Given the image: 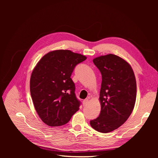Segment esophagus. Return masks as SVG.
<instances>
[{"label": "esophagus", "instance_id": "obj_1", "mask_svg": "<svg viewBox=\"0 0 158 158\" xmlns=\"http://www.w3.org/2000/svg\"><path fill=\"white\" fill-rule=\"evenodd\" d=\"M88 103V98H86L85 99V100L82 101V104H83V106H86L87 105Z\"/></svg>", "mask_w": 158, "mask_h": 158}]
</instances>
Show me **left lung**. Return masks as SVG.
<instances>
[{
	"label": "left lung",
	"mask_w": 158,
	"mask_h": 158,
	"mask_svg": "<svg viewBox=\"0 0 158 158\" xmlns=\"http://www.w3.org/2000/svg\"><path fill=\"white\" fill-rule=\"evenodd\" d=\"M94 63L102 75L98 117L90 121L95 130L107 133L121 126L134 109L136 82L131 65L114 54L97 57Z\"/></svg>",
	"instance_id": "left-lung-1"
}]
</instances>
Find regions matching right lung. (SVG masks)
<instances>
[{
    "mask_svg": "<svg viewBox=\"0 0 158 158\" xmlns=\"http://www.w3.org/2000/svg\"><path fill=\"white\" fill-rule=\"evenodd\" d=\"M86 60L69 50H57L45 54L33 70L31 95L38 114L47 125H64L79 110L81 102L70 76L76 66Z\"/></svg>",
    "mask_w": 158,
    "mask_h": 158,
    "instance_id": "right-lung-1",
    "label": "right lung"
}]
</instances>
